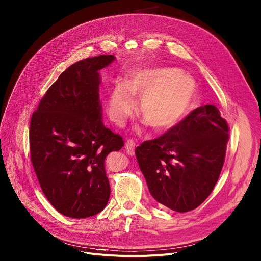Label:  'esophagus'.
Wrapping results in <instances>:
<instances>
[{
  "label": "esophagus",
  "instance_id": "obj_1",
  "mask_svg": "<svg viewBox=\"0 0 261 261\" xmlns=\"http://www.w3.org/2000/svg\"><path fill=\"white\" fill-rule=\"evenodd\" d=\"M125 149H126V152H127L129 155L133 156V155H134V149H135V143H134V141L128 140V141L126 142V144H125Z\"/></svg>",
  "mask_w": 261,
  "mask_h": 261
}]
</instances>
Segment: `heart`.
<instances>
[{"label":"heart","mask_w":261,"mask_h":261,"mask_svg":"<svg viewBox=\"0 0 261 261\" xmlns=\"http://www.w3.org/2000/svg\"><path fill=\"white\" fill-rule=\"evenodd\" d=\"M193 77L172 67L133 70L127 83L117 82L109 96V115L121 125L132 112L134 98H141L138 114L155 131H166L185 118L196 96Z\"/></svg>","instance_id":"obj_1"}]
</instances>
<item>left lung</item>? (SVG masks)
<instances>
[{
    "mask_svg": "<svg viewBox=\"0 0 261 261\" xmlns=\"http://www.w3.org/2000/svg\"><path fill=\"white\" fill-rule=\"evenodd\" d=\"M229 127L214 105L191 112L179 124L135 149L152 197L176 212L201 204L224 162Z\"/></svg>",
    "mask_w": 261,
    "mask_h": 261,
    "instance_id": "8db88e82",
    "label": "left lung"
}]
</instances>
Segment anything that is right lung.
Masks as SVG:
<instances>
[{
  "instance_id": "1",
  "label": "right lung",
  "mask_w": 261,
  "mask_h": 261,
  "mask_svg": "<svg viewBox=\"0 0 261 261\" xmlns=\"http://www.w3.org/2000/svg\"><path fill=\"white\" fill-rule=\"evenodd\" d=\"M114 61L98 56L68 67L31 117L33 169L46 198L67 217L93 216L110 197L105 161L124 142L102 124L98 92L99 70Z\"/></svg>"
}]
</instances>
